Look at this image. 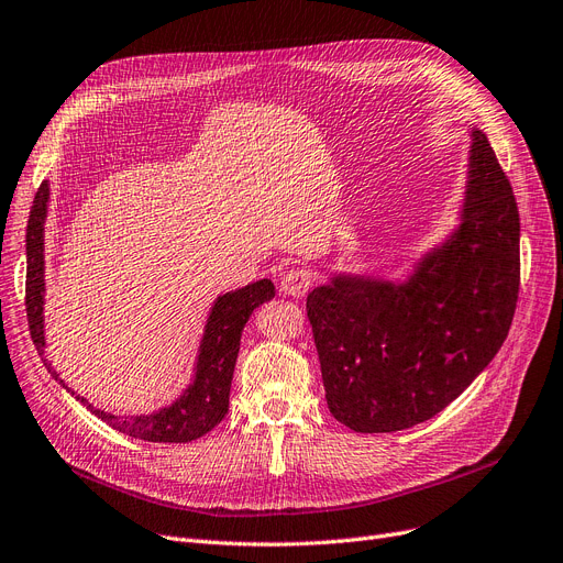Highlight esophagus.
<instances>
[{
	"instance_id": "obj_1",
	"label": "esophagus",
	"mask_w": 563,
	"mask_h": 563,
	"mask_svg": "<svg viewBox=\"0 0 563 563\" xmlns=\"http://www.w3.org/2000/svg\"><path fill=\"white\" fill-rule=\"evenodd\" d=\"M313 282V273L309 271L307 265H298V267H290V271L282 277L279 282V290L284 296H292V298H302L305 292L309 290Z\"/></svg>"
}]
</instances>
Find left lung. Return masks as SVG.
Returning <instances> with one entry per match:
<instances>
[{
    "instance_id": "left-lung-1",
    "label": "left lung",
    "mask_w": 563,
    "mask_h": 563,
    "mask_svg": "<svg viewBox=\"0 0 563 563\" xmlns=\"http://www.w3.org/2000/svg\"><path fill=\"white\" fill-rule=\"evenodd\" d=\"M518 290L514 187L474 128L459 229L406 282L334 275L309 292L334 419L357 433H394L442 412L497 355Z\"/></svg>"
}]
</instances>
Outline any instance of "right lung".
I'll return each mask as SVG.
<instances>
[{"label":"right lung","instance_id":"right-lung-1","mask_svg":"<svg viewBox=\"0 0 563 563\" xmlns=\"http://www.w3.org/2000/svg\"><path fill=\"white\" fill-rule=\"evenodd\" d=\"M49 185L41 183L26 224V286L24 305L26 318H30V332L38 355H43L45 334H43V302H45V218H47ZM275 298V284L271 279H258L224 292L216 300L208 316L203 339L199 345L197 371L192 385L176 398L169 408L157 410L153 415L140 417H117L112 412L96 410L87 398L77 396L98 419L110 423L114 431L146 442H192L216 428L229 412V391L233 380V368L240 351V336L243 328L254 313V309ZM45 362V360H43ZM52 371V366L45 362ZM57 378V373L52 371ZM64 387L66 383L57 378ZM68 389V387H66Z\"/></svg>","mask_w":563,"mask_h":563}]
</instances>
